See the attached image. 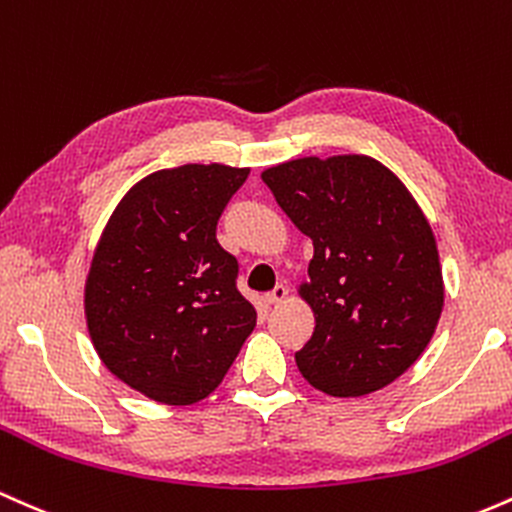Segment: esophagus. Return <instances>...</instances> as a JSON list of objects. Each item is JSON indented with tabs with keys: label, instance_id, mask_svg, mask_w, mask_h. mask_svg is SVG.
Wrapping results in <instances>:
<instances>
[{
	"label": "esophagus",
	"instance_id": "obj_1",
	"mask_svg": "<svg viewBox=\"0 0 512 512\" xmlns=\"http://www.w3.org/2000/svg\"><path fill=\"white\" fill-rule=\"evenodd\" d=\"M285 297H287V285L280 283V285H275L271 292H268L266 302H268V304H280V302L285 300Z\"/></svg>",
	"mask_w": 512,
	"mask_h": 512
}]
</instances>
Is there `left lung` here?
I'll list each match as a JSON object with an SVG mask.
<instances>
[{
  "label": "left lung",
  "mask_w": 512,
  "mask_h": 512,
  "mask_svg": "<svg viewBox=\"0 0 512 512\" xmlns=\"http://www.w3.org/2000/svg\"><path fill=\"white\" fill-rule=\"evenodd\" d=\"M314 244L300 297L314 333L295 363L331 396H365L421 358L445 285L433 229L394 171L365 154L302 157L261 174Z\"/></svg>",
  "instance_id": "obj_1"
}]
</instances>
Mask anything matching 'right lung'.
Here are the masks:
<instances>
[{"instance_id": "right-lung-1", "label": "right lung", "mask_w": 512, "mask_h": 512, "mask_svg": "<svg viewBox=\"0 0 512 512\" xmlns=\"http://www.w3.org/2000/svg\"><path fill=\"white\" fill-rule=\"evenodd\" d=\"M249 169L183 164L137 181L103 227L84 314L103 365L159 404L215 392L256 326L217 220Z\"/></svg>"}]
</instances>
